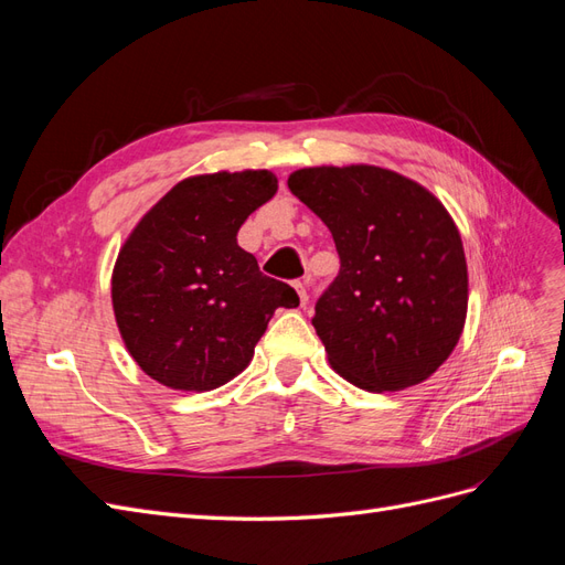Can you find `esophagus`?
<instances>
[{"instance_id": "34e87169", "label": "esophagus", "mask_w": 565, "mask_h": 565, "mask_svg": "<svg viewBox=\"0 0 565 565\" xmlns=\"http://www.w3.org/2000/svg\"><path fill=\"white\" fill-rule=\"evenodd\" d=\"M295 289H297V295H299V303H301V306L309 303V282H306V280H297V282H295Z\"/></svg>"}]
</instances>
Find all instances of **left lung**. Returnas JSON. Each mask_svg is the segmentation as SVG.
I'll return each mask as SVG.
<instances>
[{
    "label": "left lung",
    "mask_w": 565,
    "mask_h": 565,
    "mask_svg": "<svg viewBox=\"0 0 565 565\" xmlns=\"http://www.w3.org/2000/svg\"><path fill=\"white\" fill-rule=\"evenodd\" d=\"M339 252V276L313 328L334 372L365 391L422 384L448 361L467 322L461 235L429 188L374 164L289 174Z\"/></svg>",
    "instance_id": "left-lung-1"
}]
</instances>
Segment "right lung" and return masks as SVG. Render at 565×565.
Returning a JSON list of instances; mask_svg holds the SVG:
<instances>
[{
	"mask_svg": "<svg viewBox=\"0 0 565 565\" xmlns=\"http://www.w3.org/2000/svg\"><path fill=\"white\" fill-rule=\"evenodd\" d=\"M276 193L268 169L188 177L131 228L110 295L119 337L150 380L195 393L224 386L252 363L278 306H299L237 245L247 216Z\"/></svg>",
	"mask_w": 565,
	"mask_h": 565,
	"instance_id": "right-lung-1",
	"label": "right lung"
}]
</instances>
